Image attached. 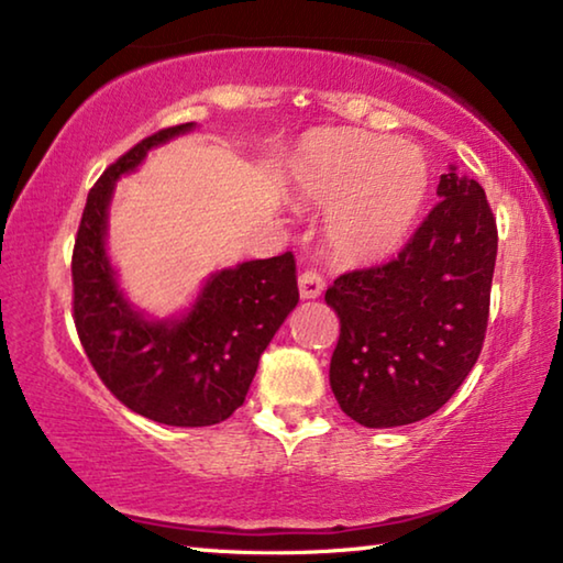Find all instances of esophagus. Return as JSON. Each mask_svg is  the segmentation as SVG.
Returning a JSON list of instances; mask_svg holds the SVG:
<instances>
[{
	"label": "esophagus",
	"mask_w": 563,
	"mask_h": 563,
	"mask_svg": "<svg viewBox=\"0 0 563 563\" xmlns=\"http://www.w3.org/2000/svg\"><path fill=\"white\" fill-rule=\"evenodd\" d=\"M298 288H300V298L302 300H316L325 290V283H322L320 275L316 271H305L298 278Z\"/></svg>",
	"instance_id": "obj_1"
}]
</instances>
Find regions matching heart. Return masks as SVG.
I'll return each mask as SVG.
<instances>
[{"label": "heart", "mask_w": 563, "mask_h": 563, "mask_svg": "<svg viewBox=\"0 0 563 563\" xmlns=\"http://www.w3.org/2000/svg\"><path fill=\"white\" fill-rule=\"evenodd\" d=\"M295 178L328 213V243L345 263L397 253L424 203L427 164L415 146L357 129L318 131L305 141Z\"/></svg>", "instance_id": "b5f03b06"}]
</instances>
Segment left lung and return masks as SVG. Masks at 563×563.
I'll return each mask as SVG.
<instances>
[{"label": "left lung", "mask_w": 563, "mask_h": 563, "mask_svg": "<svg viewBox=\"0 0 563 563\" xmlns=\"http://www.w3.org/2000/svg\"><path fill=\"white\" fill-rule=\"evenodd\" d=\"M437 196L442 201L393 261L340 275L325 292L340 318L330 387L362 427L434 415L484 345L497 218L484 188L454 168Z\"/></svg>", "instance_id": "left-lung-1"}]
</instances>
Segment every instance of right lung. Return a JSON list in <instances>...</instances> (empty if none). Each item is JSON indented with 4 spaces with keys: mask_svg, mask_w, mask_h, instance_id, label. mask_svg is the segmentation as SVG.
<instances>
[{
    "mask_svg": "<svg viewBox=\"0 0 563 563\" xmlns=\"http://www.w3.org/2000/svg\"><path fill=\"white\" fill-rule=\"evenodd\" d=\"M190 129L194 123L161 129L103 170L89 190L71 253L74 325L91 367L119 402L170 427L231 417L263 350L300 300L290 251L211 275L180 320L151 322L123 298L103 247L113 184L151 148Z\"/></svg>",
    "mask_w": 563,
    "mask_h": 563,
    "instance_id": "obj_1",
    "label": "right lung"
}]
</instances>
